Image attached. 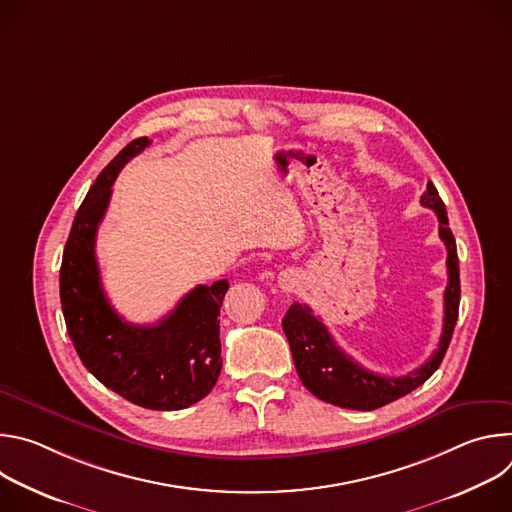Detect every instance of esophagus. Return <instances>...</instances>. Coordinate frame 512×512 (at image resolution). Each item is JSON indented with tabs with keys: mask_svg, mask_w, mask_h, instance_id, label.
Returning <instances> with one entry per match:
<instances>
[{
	"mask_svg": "<svg viewBox=\"0 0 512 512\" xmlns=\"http://www.w3.org/2000/svg\"><path fill=\"white\" fill-rule=\"evenodd\" d=\"M279 285H281V289H285V291L294 289V285H296V277L291 275V273H287V271H283V273L279 275Z\"/></svg>",
	"mask_w": 512,
	"mask_h": 512,
	"instance_id": "obj_1",
	"label": "esophagus"
}]
</instances>
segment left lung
Listing matches in <instances>:
<instances>
[{
	"label": "left lung",
	"instance_id": "left-lung-1",
	"mask_svg": "<svg viewBox=\"0 0 512 512\" xmlns=\"http://www.w3.org/2000/svg\"><path fill=\"white\" fill-rule=\"evenodd\" d=\"M421 204L440 221V239L448 249V285L444 291V330L437 350L425 364L405 377H381L354 362L330 336L320 318L306 304H291L281 326L287 336L296 371L304 387L318 399L356 411H373L423 385L440 367L450 346L460 308V267L456 239L448 225L446 204L435 186L427 182Z\"/></svg>",
	"mask_w": 512,
	"mask_h": 512
}]
</instances>
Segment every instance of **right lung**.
I'll return each instance as SVG.
<instances>
[{
    "label": "right lung",
    "mask_w": 512,
    "mask_h": 512,
    "mask_svg": "<svg viewBox=\"0 0 512 512\" xmlns=\"http://www.w3.org/2000/svg\"><path fill=\"white\" fill-rule=\"evenodd\" d=\"M150 143L137 137L125 145L85 196L62 253L60 304L68 336L95 379L139 407L176 411L204 399L221 375L218 316L229 281L198 285L158 324L135 326L109 304L95 257L111 186Z\"/></svg>",
    "instance_id": "right-lung-1"
}]
</instances>
